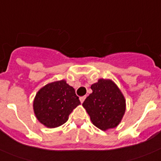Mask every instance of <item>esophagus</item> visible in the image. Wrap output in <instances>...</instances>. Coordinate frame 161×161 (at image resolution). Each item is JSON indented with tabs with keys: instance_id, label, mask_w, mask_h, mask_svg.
Here are the masks:
<instances>
[{
	"instance_id": "esophagus-1",
	"label": "esophagus",
	"mask_w": 161,
	"mask_h": 161,
	"mask_svg": "<svg viewBox=\"0 0 161 161\" xmlns=\"http://www.w3.org/2000/svg\"><path fill=\"white\" fill-rule=\"evenodd\" d=\"M86 96H81V97H80V102L81 103H83L84 101H85V99H86Z\"/></svg>"
}]
</instances>
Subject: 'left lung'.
Wrapping results in <instances>:
<instances>
[{"instance_id": "left-lung-1", "label": "left lung", "mask_w": 161, "mask_h": 161, "mask_svg": "<svg viewBox=\"0 0 161 161\" xmlns=\"http://www.w3.org/2000/svg\"><path fill=\"white\" fill-rule=\"evenodd\" d=\"M90 88L92 93L82 106L92 123L103 131L116 127L126 111V99L119 86L112 80L99 79Z\"/></svg>"}]
</instances>
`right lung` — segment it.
Listing matches in <instances>:
<instances>
[{
  "mask_svg": "<svg viewBox=\"0 0 161 161\" xmlns=\"http://www.w3.org/2000/svg\"><path fill=\"white\" fill-rule=\"evenodd\" d=\"M80 104L75 89L62 80L47 84L38 90L33 108L36 118L42 125L54 128L64 124L73 109Z\"/></svg>",
  "mask_w": 161,
  "mask_h": 161,
  "instance_id": "obj_1",
  "label": "right lung"
}]
</instances>
